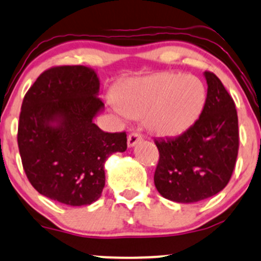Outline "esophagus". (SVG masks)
Returning a JSON list of instances; mask_svg holds the SVG:
<instances>
[{
    "label": "esophagus",
    "mask_w": 261,
    "mask_h": 261,
    "mask_svg": "<svg viewBox=\"0 0 261 261\" xmlns=\"http://www.w3.org/2000/svg\"><path fill=\"white\" fill-rule=\"evenodd\" d=\"M142 140V136L138 133H133L128 135L127 137V147L131 148L134 146H136V144L138 143Z\"/></svg>",
    "instance_id": "esophagus-1"
}]
</instances>
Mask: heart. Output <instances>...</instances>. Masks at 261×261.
Returning a JSON list of instances; mask_svg holds the SVG:
<instances>
[{"label":"heart","mask_w":261,"mask_h":261,"mask_svg":"<svg viewBox=\"0 0 261 261\" xmlns=\"http://www.w3.org/2000/svg\"><path fill=\"white\" fill-rule=\"evenodd\" d=\"M113 102L128 118L144 117V124L153 134L173 137L200 117L206 88L194 75L159 73L125 82L115 91Z\"/></svg>","instance_id":"heart-1"}]
</instances>
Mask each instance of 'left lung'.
Returning <instances> with one entry per match:
<instances>
[{
    "label": "left lung",
    "instance_id": "8db88e82",
    "mask_svg": "<svg viewBox=\"0 0 261 261\" xmlns=\"http://www.w3.org/2000/svg\"><path fill=\"white\" fill-rule=\"evenodd\" d=\"M207 97L199 119L179 136L155 140L160 153L154 184L165 199L193 203L222 191L239 151L235 102L212 72H204Z\"/></svg>",
    "mask_w": 261,
    "mask_h": 261
}]
</instances>
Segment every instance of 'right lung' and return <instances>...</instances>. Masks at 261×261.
Listing matches in <instances>:
<instances>
[{
    "instance_id": "right-lung-1",
    "label": "right lung",
    "mask_w": 261,
    "mask_h": 261,
    "mask_svg": "<svg viewBox=\"0 0 261 261\" xmlns=\"http://www.w3.org/2000/svg\"><path fill=\"white\" fill-rule=\"evenodd\" d=\"M100 79L87 66L44 71L26 92L18 146L32 187L50 200L85 206L100 199L105 163L126 150V134H108L94 123L105 110Z\"/></svg>"
}]
</instances>
